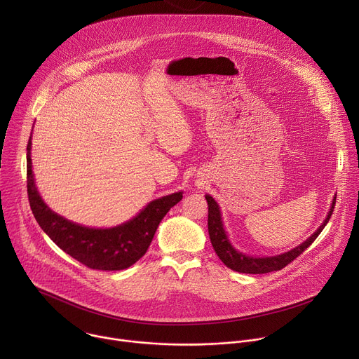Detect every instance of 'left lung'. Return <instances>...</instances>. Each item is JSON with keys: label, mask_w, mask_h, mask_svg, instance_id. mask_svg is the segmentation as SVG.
<instances>
[{"label": "left lung", "mask_w": 359, "mask_h": 359, "mask_svg": "<svg viewBox=\"0 0 359 359\" xmlns=\"http://www.w3.org/2000/svg\"><path fill=\"white\" fill-rule=\"evenodd\" d=\"M206 200L209 204V220H208L209 236H210V241H212V245H213L216 254L229 269L238 271V273H245V274H266V273H271V271H278V270L284 269L285 266H288L291 262H294L299 254L304 252V250H306L314 243V240L318 237V234L324 230V227L327 226V223L331 219V215H332L334 206H335V198H334L332 206H331L330 213H328L327 219L324 220V223L310 238H306L298 247H295L284 254L274 255V257H251V255H245V254L237 251L231 245V243L229 241V237L224 231V227H223L219 204L209 194H206Z\"/></svg>", "instance_id": "1"}]
</instances>
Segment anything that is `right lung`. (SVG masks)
I'll use <instances>...</instances> for the list:
<instances>
[{
  "instance_id": "1",
  "label": "right lung",
  "mask_w": 359,
  "mask_h": 359,
  "mask_svg": "<svg viewBox=\"0 0 359 359\" xmlns=\"http://www.w3.org/2000/svg\"><path fill=\"white\" fill-rule=\"evenodd\" d=\"M27 191L29 206L41 229L72 259L92 270H125L142 259L159 223L177 204L182 191L150 201L132 220L112 229H89L50 210L41 198L32 175L31 137L27 144Z\"/></svg>"
}]
</instances>
